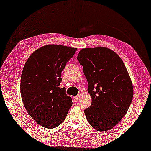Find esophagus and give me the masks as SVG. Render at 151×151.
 Returning a JSON list of instances; mask_svg holds the SVG:
<instances>
[{"instance_id": "1", "label": "esophagus", "mask_w": 151, "mask_h": 151, "mask_svg": "<svg viewBox=\"0 0 151 151\" xmlns=\"http://www.w3.org/2000/svg\"><path fill=\"white\" fill-rule=\"evenodd\" d=\"M80 98V95H78V96H74V100L75 101V102H77V101L78 100V99H79Z\"/></svg>"}]
</instances>
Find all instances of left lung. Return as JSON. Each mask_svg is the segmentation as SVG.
<instances>
[{
    "mask_svg": "<svg viewBox=\"0 0 151 151\" xmlns=\"http://www.w3.org/2000/svg\"><path fill=\"white\" fill-rule=\"evenodd\" d=\"M77 60L88 82L91 104L85 110L89 123L99 132L113 128L125 115L134 89L121 58L106 47L85 48Z\"/></svg>",
    "mask_w": 151,
    "mask_h": 151,
    "instance_id": "obj_1",
    "label": "left lung"
}]
</instances>
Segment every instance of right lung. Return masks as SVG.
<instances>
[{
	"mask_svg": "<svg viewBox=\"0 0 151 151\" xmlns=\"http://www.w3.org/2000/svg\"><path fill=\"white\" fill-rule=\"evenodd\" d=\"M76 50L47 45L31 54L24 65L20 81L22 102L31 117L42 127L60 125L72 106L73 100L60 84L62 71Z\"/></svg>",
	"mask_w": 151,
	"mask_h": 151,
	"instance_id": "add662e5",
	"label": "right lung"
}]
</instances>
